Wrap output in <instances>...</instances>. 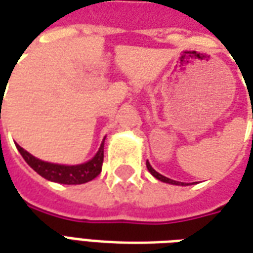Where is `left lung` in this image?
I'll return each instance as SVG.
<instances>
[{
  "mask_svg": "<svg viewBox=\"0 0 253 253\" xmlns=\"http://www.w3.org/2000/svg\"><path fill=\"white\" fill-rule=\"evenodd\" d=\"M146 167H148L149 172H150L156 179H159V180L164 181V183H169V184H175V186H186L184 183H180V181H175V180H172V179H168V177H165V176H163L161 173H159V172H156V170L152 168V165L149 164V161H146Z\"/></svg>",
  "mask_w": 253,
  "mask_h": 253,
  "instance_id": "obj_1",
  "label": "left lung"
}]
</instances>
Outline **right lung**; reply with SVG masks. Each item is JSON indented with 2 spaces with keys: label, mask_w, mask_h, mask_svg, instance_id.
Segmentation results:
<instances>
[{
  "label": "right lung",
  "mask_w": 253,
  "mask_h": 253,
  "mask_svg": "<svg viewBox=\"0 0 253 253\" xmlns=\"http://www.w3.org/2000/svg\"><path fill=\"white\" fill-rule=\"evenodd\" d=\"M16 148L19 149L23 159L36 173H39L47 180L61 183V184H84L93 180L96 176L100 175L103 160H104V141L101 142L99 152L94 154L93 159L80 165H59L46 163L34 157L20 145H16Z\"/></svg>",
  "instance_id": "1"
}]
</instances>
